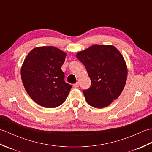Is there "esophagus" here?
Here are the masks:
<instances>
[{"label":"esophagus","instance_id":"obj_1","mask_svg":"<svg viewBox=\"0 0 152 152\" xmlns=\"http://www.w3.org/2000/svg\"><path fill=\"white\" fill-rule=\"evenodd\" d=\"M73 86L74 87V88H78V87L80 86V83L78 82H76V83H74V84L73 85Z\"/></svg>","mask_w":152,"mask_h":152}]
</instances>
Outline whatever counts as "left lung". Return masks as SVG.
Wrapping results in <instances>:
<instances>
[{
	"label": "left lung",
	"mask_w": 152,
	"mask_h": 152,
	"mask_svg": "<svg viewBox=\"0 0 152 152\" xmlns=\"http://www.w3.org/2000/svg\"><path fill=\"white\" fill-rule=\"evenodd\" d=\"M91 79L90 88L83 90L87 102L94 108L108 106L124 89L127 68L124 57L111 45L95 44L76 54Z\"/></svg>",
	"instance_id": "left-lung-1"
}]
</instances>
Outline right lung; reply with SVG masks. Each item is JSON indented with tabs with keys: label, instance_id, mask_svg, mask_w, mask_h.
Returning a JSON list of instances; mask_svg holds the SVG:
<instances>
[{
	"label": "right lung",
	"instance_id": "1",
	"mask_svg": "<svg viewBox=\"0 0 152 152\" xmlns=\"http://www.w3.org/2000/svg\"><path fill=\"white\" fill-rule=\"evenodd\" d=\"M66 53L53 46L37 47L24 60L21 76L33 101L45 108H56L65 101L72 86L64 82L61 66Z\"/></svg>",
	"mask_w": 152,
	"mask_h": 152
}]
</instances>
